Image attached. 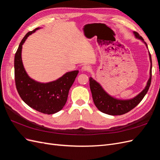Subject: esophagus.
<instances>
[{"label":"esophagus","instance_id":"1","mask_svg":"<svg viewBox=\"0 0 160 160\" xmlns=\"http://www.w3.org/2000/svg\"><path fill=\"white\" fill-rule=\"evenodd\" d=\"M90 70H91L90 67L89 65H87L83 66L81 68L82 71H89Z\"/></svg>","mask_w":160,"mask_h":160}]
</instances>
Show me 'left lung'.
<instances>
[{"mask_svg": "<svg viewBox=\"0 0 160 160\" xmlns=\"http://www.w3.org/2000/svg\"><path fill=\"white\" fill-rule=\"evenodd\" d=\"M133 34L137 38L142 40L148 48V45L146 42H144L142 37L140 36L139 33L135 31L133 32ZM149 56L150 62H151V67H150L149 71L150 76L148 81L147 85L141 93H139L137 96H135V98L132 99L122 100L113 98L102 88V87L101 86L99 83H98L92 77H89L90 89L92 93V97H93V102L97 108L101 111V112L110 115H121L129 112V111L136 107L141 102L144 96L146 95L150 87V84H151L152 63V57L149 52Z\"/></svg>", "mask_w": 160, "mask_h": 160, "instance_id": "left-lung-1", "label": "left lung"}]
</instances>
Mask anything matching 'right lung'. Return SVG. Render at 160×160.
Listing matches in <instances>:
<instances>
[{"instance_id":"obj_1","label":"right lung","mask_w":160,"mask_h":160,"mask_svg":"<svg viewBox=\"0 0 160 160\" xmlns=\"http://www.w3.org/2000/svg\"><path fill=\"white\" fill-rule=\"evenodd\" d=\"M39 28L27 32L18 46L14 56V79L18 93L24 102L37 111L49 115L63 108L79 71L67 72L58 79L46 83L37 82L27 75L21 58L22 45L28 36Z\"/></svg>"}]
</instances>
